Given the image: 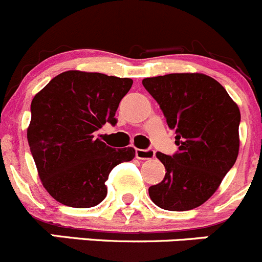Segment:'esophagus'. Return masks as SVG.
Returning a JSON list of instances; mask_svg holds the SVG:
<instances>
[{
	"instance_id": "34e87169",
	"label": "esophagus",
	"mask_w": 262,
	"mask_h": 262,
	"mask_svg": "<svg viewBox=\"0 0 262 262\" xmlns=\"http://www.w3.org/2000/svg\"><path fill=\"white\" fill-rule=\"evenodd\" d=\"M156 157V153L151 149H136V158L143 159V161H146V159H153Z\"/></svg>"
}]
</instances>
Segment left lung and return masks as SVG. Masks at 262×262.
<instances>
[{
  "label": "left lung",
  "instance_id": "8db88e82",
  "mask_svg": "<svg viewBox=\"0 0 262 262\" xmlns=\"http://www.w3.org/2000/svg\"><path fill=\"white\" fill-rule=\"evenodd\" d=\"M143 84L175 129L179 151L157 153L164 179L149 188L163 210L189 211L208 201L239 153L241 112L226 90L203 73H172L144 78Z\"/></svg>",
  "mask_w": 262,
  "mask_h": 262
}]
</instances>
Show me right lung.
Returning a JSON list of instances; mask_svg holds the SVG:
<instances>
[{"label":"right lung","instance_id":"right-lung-1","mask_svg":"<svg viewBox=\"0 0 262 262\" xmlns=\"http://www.w3.org/2000/svg\"><path fill=\"white\" fill-rule=\"evenodd\" d=\"M131 86V78L67 71L34 95L27 139L42 185L59 203L94 207L106 196L111 171L134 159L131 146L113 149L94 138L106 122L117 123Z\"/></svg>","mask_w":262,"mask_h":262}]
</instances>
